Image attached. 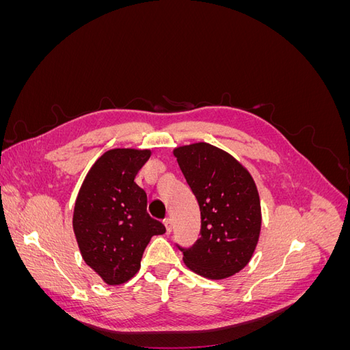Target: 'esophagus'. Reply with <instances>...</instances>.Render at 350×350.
Wrapping results in <instances>:
<instances>
[{
	"mask_svg": "<svg viewBox=\"0 0 350 350\" xmlns=\"http://www.w3.org/2000/svg\"><path fill=\"white\" fill-rule=\"evenodd\" d=\"M163 225H165V229H166V234H171V232H172V226H174L172 220H171V219H165V220H163Z\"/></svg>",
	"mask_w": 350,
	"mask_h": 350,
	"instance_id": "1",
	"label": "esophagus"
}]
</instances>
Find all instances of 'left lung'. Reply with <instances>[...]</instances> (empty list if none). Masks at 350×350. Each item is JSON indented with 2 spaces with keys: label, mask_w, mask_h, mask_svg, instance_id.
Masks as SVG:
<instances>
[{
  "label": "left lung",
  "mask_w": 350,
  "mask_h": 350,
  "mask_svg": "<svg viewBox=\"0 0 350 350\" xmlns=\"http://www.w3.org/2000/svg\"><path fill=\"white\" fill-rule=\"evenodd\" d=\"M174 156L201 215V237L191 248H179L185 266L211 280L234 276L250 262L260 238L257 185L234 156L208 143L179 146Z\"/></svg>",
  "instance_id": "8db88e82"
}]
</instances>
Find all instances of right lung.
<instances>
[{
  "instance_id": "1",
  "label": "right lung",
  "mask_w": 350,
  "mask_h": 350,
  "mask_svg": "<svg viewBox=\"0 0 350 350\" xmlns=\"http://www.w3.org/2000/svg\"><path fill=\"white\" fill-rule=\"evenodd\" d=\"M149 149L105 152L84 178L72 229L84 262L107 284H122L140 270L143 252L165 226L147 215V196L134 183Z\"/></svg>"
}]
</instances>
